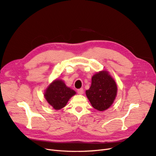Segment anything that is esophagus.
Listing matches in <instances>:
<instances>
[{
  "mask_svg": "<svg viewBox=\"0 0 156 156\" xmlns=\"http://www.w3.org/2000/svg\"><path fill=\"white\" fill-rule=\"evenodd\" d=\"M84 92V90L83 88H79V89H77V93L79 94H83Z\"/></svg>",
  "mask_w": 156,
  "mask_h": 156,
  "instance_id": "esophagus-1",
  "label": "esophagus"
}]
</instances>
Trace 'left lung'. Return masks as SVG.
<instances>
[{
	"label": "left lung",
	"instance_id": "8db88e82",
	"mask_svg": "<svg viewBox=\"0 0 156 156\" xmlns=\"http://www.w3.org/2000/svg\"><path fill=\"white\" fill-rule=\"evenodd\" d=\"M116 93L117 87L115 80L105 71L94 75L91 87L86 91L87 96L92 107L100 111L110 107Z\"/></svg>",
	"mask_w": 156,
	"mask_h": 156
}]
</instances>
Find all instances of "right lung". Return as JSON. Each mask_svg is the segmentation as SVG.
I'll list each match as a JSON object with an SVG mask.
<instances>
[{
  "instance_id": "1",
  "label": "right lung",
  "mask_w": 156,
  "mask_h": 156,
  "mask_svg": "<svg viewBox=\"0 0 156 156\" xmlns=\"http://www.w3.org/2000/svg\"><path fill=\"white\" fill-rule=\"evenodd\" d=\"M75 94L73 90L66 86L61 80H55L52 83L45 92V98L55 109L63 108L71 97Z\"/></svg>"
}]
</instances>
